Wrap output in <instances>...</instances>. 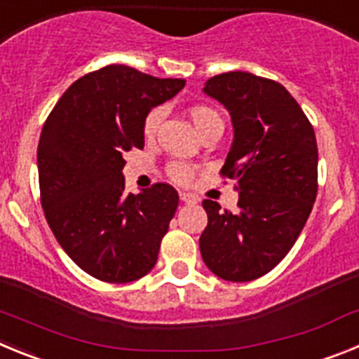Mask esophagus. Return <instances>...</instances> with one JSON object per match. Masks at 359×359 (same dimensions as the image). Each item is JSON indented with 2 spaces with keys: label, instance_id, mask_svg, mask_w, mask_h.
<instances>
[{
  "label": "esophagus",
  "instance_id": "1",
  "mask_svg": "<svg viewBox=\"0 0 359 359\" xmlns=\"http://www.w3.org/2000/svg\"><path fill=\"white\" fill-rule=\"evenodd\" d=\"M180 199H182L183 203H196V201H198V198H196L194 194H190V192H180Z\"/></svg>",
  "mask_w": 359,
  "mask_h": 359
}]
</instances>
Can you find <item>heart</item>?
<instances>
[{
	"instance_id": "heart-1",
	"label": "heart",
	"mask_w": 359,
	"mask_h": 359,
	"mask_svg": "<svg viewBox=\"0 0 359 359\" xmlns=\"http://www.w3.org/2000/svg\"><path fill=\"white\" fill-rule=\"evenodd\" d=\"M189 118L190 122L194 123L196 131L199 133V136L203 133H207L208 129L214 128V126H223V120L219 116V113L215 109L208 106H203V104H198V106H192L189 109ZM161 120V111L160 109H154L151 111L145 118V126H144V133L147 138H152V135L156 133L158 129V123ZM169 174L172 177L174 182L177 183H187L192 177V169H190L189 165L185 163H172L169 167Z\"/></svg>"
}]
</instances>
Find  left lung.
<instances>
[{"label":"left lung","mask_w":359,"mask_h":359,"mask_svg":"<svg viewBox=\"0 0 359 359\" xmlns=\"http://www.w3.org/2000/svg\"><path fill=\"white\" fill-rule=\"evenodd\" d=\"M203 93L231 116L233 142L221 172L236 180L239 208L203 201L208 224L199 250L219 278L255 280L287 255L313 210L316 136L302 107L275 81L228 72L208 79Z\"/></svg>","instance_id":"obj_1"}]
</instances>
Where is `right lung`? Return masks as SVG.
<instances>
[{
  "label": "right lung",
  "instance_id": "add662e5",
  "mask_svg": "<svg viewBox=\"0 0 359 359\" xmlns=\"http://www.w3.org/2000/svg\"><path fill=\"white\" fill-rule=\"evenodd\" d=\"M183 86L109 65L73 82L44 122L37 145L44 215L69 259L98 280H138L156 264L180 198L167 183L126 194L123 154L144 147L149 111Z\"/></svg>",
  "mask_w": 359,
  "mask_h": 359
}]
</instances>
